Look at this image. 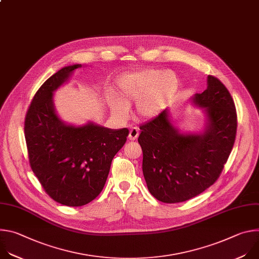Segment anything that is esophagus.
<instances>
[{
    "label": "esophagus",
    "mask_w": 259,
    "mask_h": 259,
    "mask_svg": "<svg viewBox=\"0 0 259 259\" xmlns=\"http://www.w3.org/2000/svg\"><path fill=\"white\" fill-rule=\"evenodd\" d=\"M138 135H139V131H138V129L136 128V127H133L131 130H130V132H129V139L130 140H135L137 137H138Z\"/></svg>",
    "instance_id": "34e87169"
}]
</instances>
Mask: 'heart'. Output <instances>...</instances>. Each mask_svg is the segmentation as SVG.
<instances>
[{"label": "heart", "instance_id": "heart-1", "mask_svg": "<svg viewBox=\"0 0 259 259\" xmlns=\"http://www.w3.org/2000/svg\"><path fill=\"white\" fill-rule=\"evenodd\" d=\"M178 90V78L172 70L144 69L132 72L119 80L117 96L110 94L107 98L110 112L124 119L128 107L136 103V113L142 119H151L171 103Z\"/></svg>", "mask_w": 259, "mask_h": 259}]
</instances>
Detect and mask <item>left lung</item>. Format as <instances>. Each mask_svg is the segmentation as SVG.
<instances>
[{
  "label": "left lung",
  "instance_id": "left-lung-1",
  "mask_svg": "<svg viewBox=\"0 0 259 259\" xmlns=\"http://www.w3.org/2000/svg\"><path fill=\"white\" fill-rule=\"evenodd\" d=\"M205 114L200 132H181L168 108L140 126L142 171L150 193L163 203L190 200L217 180L235 143L234 100L217 78L208 76L207 89L191 98Z\"/></svg>",
  "mask_w": 259,
  "mask_h": 259
}]
</instances>
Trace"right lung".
<instances>
[{
    "label": "right lung",
    "mask_w": 259,
    "mask_h": 259,
    "mask_svg": "<svg viewBox=\"0 0 259 259\" xmlns=\"http://www.w3.org/2000/svg\"><path fill=\"white\" fill-rule=\"evenodd\" d=\"M82 64L64 66L36 91L28 107L24 134L30 167L45 192L57 203L79 207L102 191L110 164L127 140L129 130L88 122H63L54 105V92Z\"/></svg>",
    "instance_id": "obj_1"
}]
</instances>
